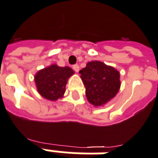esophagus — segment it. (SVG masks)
<instances>
[{
	"instance_id": "obj_1",
	"label": "esophagus",
	"mask_w": 158,
	"mask_h": 158,
	"mask_svg": "<svg viewBox=\"0 0 158 158\" xmlns=\"http://www.w3.org/2000/svg\"><path fill=\"white\" fill-rule=\"evenodd\" d=\"M72 68H73V69H74L75 72H79V65H78V64H74V65H73V67H72Z\"/></svg>"
}]
</instances>
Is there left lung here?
I'll return each mask as SVG.
<instances>
[{
  "mask_svg": "<svg viewBox=\"0 0 158 158\" xmlns=\"http://www.w3.org/2000/svg\"><path fill=\"white\" fill-rule=\"evenodd\" d=\"M88 100L101 106L112 99L120 88L118 71L100 61H92L79 71Z\"/></svg>",
  "mask_w": 158,
  "mask_h": 158,
  "instance_id": "8db88e82",
  "label": "left lung"
}]
</instances>
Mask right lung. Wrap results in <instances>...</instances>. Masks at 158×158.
Instances as JSON below:
<instances>
[{"mask_svg":"<svg viewBox=\"0 0 158 158\" xmlns=\"http://www.w3.org/2000/svg\"><path fill=\"white\" fill-rule=\"evenodd\" d=\"M74 71L69 67H59L56 64L40 70L35 76L40 94L49 100H57L65 92V85Z\"/></svg>","mask_w":158,"mask_h":158,"instance_id":"obj_1","label":"right lung"}]
</instances>
